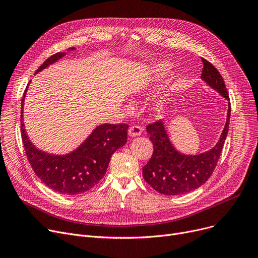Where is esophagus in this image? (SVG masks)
Listing matches in <instances>:
<instances>
[{"label": "esophagus", "instance_id": "esophagus-1", "mask_svg": "<svg viewBox=\"0 0 258 258\" xmlns=\"http://www.w3.org/2000/svg\"><path fill=\"white\" fill-rule=\"evenodd\" d=\"M142 133V128L139 125H133L128 130V135L131 137H138Z\"/></svg>", "mask_w": 258, "mask_h": 258}]
</instances>
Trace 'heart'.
Masks as SVG:
<instances>
[{"instance_id":"heart-1","label":"heart","mask_w":258,"mask_h":258,"mask_svg":"<svg viewBox=\"0 0 258 258\" xmlns=\"http://www.w3.org/2000/svg\"><path fill=\"white\" fill-rule=\"evenodd\" d=\"M170 71H171V63L169 61H161V62L155 63L151 69L148 70V74L146 75V77L140 80V83L136 90L137 93L138 94L144 93L147 90V88L152 86L153 84L159 83V81L166 78L167 75L170 73ZM170 98H171V91H167L164 94H162L161 96L156 100L153 108H154V112L158 116H163L167 112L170 104ZM126 110L131 111L132 107L127 105Z\"/></svg>"}]
</instances>
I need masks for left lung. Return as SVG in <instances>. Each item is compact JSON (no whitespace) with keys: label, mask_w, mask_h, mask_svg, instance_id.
Segmentation results:
<instances>
[{"label":"left lung","mask_w":258,"mask_h":258,"mask_svg":"<svg viewBox=\"0 0 258 258\" xmlns=\"http://www.w3.org/2000/svg\"><path fill=\"white\" fill-rule=\"evenodd\" d=\"M202 60L204 68L201 79L228 101L226 124L219 141L211 150L197 155H186L175 148L170 140L164 120L146 127L150 140L154 145V153L142 169L143 178L161 195H185L204 184L218 164L227 137L231 106L224 79L212 63L204 58Z\"/></svg>","instance_id":"obj_1"}]
</instances>
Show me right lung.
Instances as JSON below:
<instances>
[{
	"label": "right lung",
	"mask_w": 258,
	"mask_h": 258,
	"mask_svg": "<svg viewBox=\"0 0 258 258\" xmlns=\"http://www.w3.org/2000/svg\"><path fill=\"white\" fill-rule=\"evenodd\" d=\"M76 50L68 49L50 56L36 70L35 74L47 69L66 56L67 53ZM27 86L22 99L21 128L22 139L27 158L35 174L52 190L66 196L84 194L104 177L112 155L123 146L127 140V124H99L78 147L72 152L57 155L39 150L30 140L26 132L23 111Z\"/></svg>",
	"instance_id": "right-lung-1"
}]
</instances>
